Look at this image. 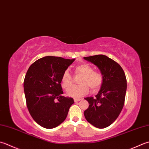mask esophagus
Returning <instances> with one entry per match:
<instances>
[{
	"mask_svg": "<svg viewBox=\"0 0 149 149\" xmlns=\"http://www.w3.org/2000/svg\"><path fill=\"white\" fill-rule=\"evenodd\" d=\"M74 100L75 102H77V101H79L81 100V99H78V98H74Z\"/></svg>",
	"mask_w": 149,
	"mask_h": 149,
	"instance_id": "1",
	"label": "esophagus"
}]
</instances>
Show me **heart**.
I'll return each mask as SVG.
<instances>
[{"label": "heart", "instance_id": "1", "mask_svg": "<svg viewBox=\"0 0 149 149\" xmlns=\"http://www.w3.org/2000/svg\"><path fill=\"white\" fill-rule=\"evenodd\" d=\"M75 75H81L79 80L80 84L73 86L67 90V95L73 97H80L89 92V88L92 92H96L103 85L104 77L100 72L94 70L93 67L87 63H83L74 68ZM62 87L68 88L73 83V77L68 70L63 72L62 78Z\"/></svg>", "mask_w": 149, "mask_h": 149}]
</instances>
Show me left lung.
<instances>
[{"label":"left lung","mask_w":149,"mask_h":149,"mask_svg":"<svg viewBox=\"0 0 149 149\" xmlns=\"http://www.w3.org/2000/svg\"><path fill=\"white\" fill-rule=\"evenodd\" d=\"M84 59L97 66L103 75L100 91L94 97L84 98L89 107L84 112L87 121L98 129L110 126L118 118L125 103L127 79L118 63L104 55Z\"/></svg>","instance_id":"obj_1"}]
</instances>
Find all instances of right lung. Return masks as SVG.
I'll list each match as a JSON object with an SVG mask.
<instances>
[{
    "label": "right lung",
    "instance_id": "obj_1",
    "mask_svg": "<svg viewBox=\"0 0 149 149\" xmlns=\"http://www.w3.org/2000/svg\"><path fill=\"white\" fill-rule=\"evenodd\" d=\"M75 59L46 56L32 64L26 72L24 90L26 105L34 121L46 129L62 123L74 103L72 97H64L61 78Z\"/></svg>",
    "mask_w": 149,
    "mask_h": 149
}]
</instances>
